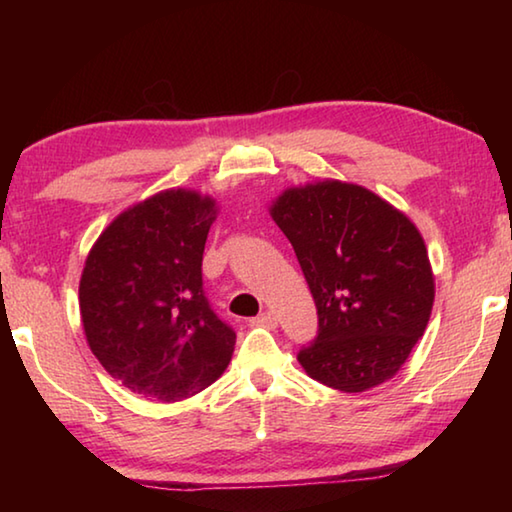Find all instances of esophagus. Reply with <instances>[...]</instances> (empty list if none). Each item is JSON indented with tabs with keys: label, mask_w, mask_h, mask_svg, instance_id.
<instances>
[{
	"label": "esophagus",
	"mask_w": 512,
	"mask_h": 512,
	"mask_svg": "<svg viewBox=\"0 0 512 512\" xmlns=\"http://www.w3.org/2000/svg\"><path fill=\"white\" fill-rule=\"evenodd\" d=\"M255 323L262 325V327H275L277 325V316L273 314V311H262V314L255 318Z\"/></svg>",
	"instance_id": "obj_1"
}]
</instances>
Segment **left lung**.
<instances>
[{
  "instance_id": "1",
  "label": "left lung",
  "mask_w": 512,
  "mask_h": 512,
  "mask_svg": "<svg viewBox=\"0 0 512 512\" xmlns=\"http://www.w3.org/2000/svg\"><path fill=\"white\" fill-rule=\"evenodd\" d=\"M316 302L318 332L298 352L320 384L361 393L391 379L424 334L433 275L415 225L359 185L287 189L271 207Z\"/></svg>"
}]
</instances>
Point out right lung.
Here are the masks:
<instances>
[{
    "mask_svg": "<svg viewBox=\"0 0 512 512\" xmlns=\"http://www.w3.org/2000/svg\"><path fill=\"white\" fill-rule=\"evenodd\" d=\"M214 201L171 189L117 216L85 262L79 300L90 350L133 393L178 402L228 368L237 334L203 289Z\"/></svg>",
    "mask_w": 512,
    "mask_h": 512,
    "instance_id": "right-lung-1",
    "label": "right lung"
}]
</instances>
